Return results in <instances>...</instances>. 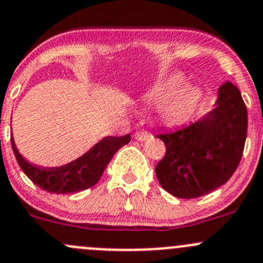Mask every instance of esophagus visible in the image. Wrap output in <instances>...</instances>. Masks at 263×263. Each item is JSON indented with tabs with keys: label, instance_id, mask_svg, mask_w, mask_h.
Returning a JSON list of instances; mask_svg holds the SVG:
<instances>
[{
	"label": "esophagus",
	"instance_id": "esophagus-1",
	"mask_svg": "<svg viewBox=\"0 0 263 263\" xmlns=\"http://www.w3.org/2000/svg\"><path fill=\"white\" fill-rule=\"evenodd\" d=\"M134 136H135V139L137 140V141H145V140L148 139L150 134H148V132H146V131H139V132H136Z\"/></svg>",
	"mask_w": 263,
	"mask_h": 263
}]
</instances>
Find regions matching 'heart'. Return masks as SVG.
I'll list each match as a JSON object with an SVG mask.
<instances>
[{"label":"heart","mask_w":263,"mask_h":263,"mask_svg":"<svg viewBox=\"0 0 263 263\" xmlns=\"http://www.w3.org/2000/svg\"><path fill=\"white\" fill-rule=\"evenodd\" d=\"M185 78L181 72L159 75L151 80L144 92L147 103H161L159 116L168 126L181 124L192 116L201 99V90L196 85H184Z\"/></svg>","instance_id":"b5f03b06"}]
</instances>
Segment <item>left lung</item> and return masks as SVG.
I'll list each match as a JSON object with an SVG mask.
<instances>
[{
    "label": "left lung",
    "mask_w": 263,
    "mask_h": 263,
    "mask_svg": "<svg viewBox=\"0 0 263 263\" xmlns=\"http://www.w3.org/2000/svg\"><path fill=\"white\" fill-rule=\"evenodd\" d=\"M248 117L240 91L227 81L215 107L174 132L156 135L166 153L155 168L161 187L178 198H196L225 184L242 159Z\"/></svg>",
    "instance_id": "1"
}]
</instances>
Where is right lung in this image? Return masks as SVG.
Here are the masks:
<instances>
[{"label": "right lung", "instance_id": "1", "mask_svg": "<svg viewBox=\"0 0 263 263\" xmlns=\"http://www.w3.org/2000/svg\"><path fill=\"white\" fill-rule=\"evenodd\" d=\"M129 141V134L122 137H103L80 158L65 165L46 169L33 165L24 159L15 145L14 137H11L12 150L24 173L39 188L57 195L75 193L97 184L113 155Z\"/></svg>", "mask_w": 263, "mask_h": 263}]
</instances>
